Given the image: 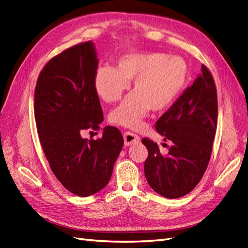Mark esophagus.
Segmentation results:
<instances>
[{
  "mask_svg": "<svg viewBox=\"0 0 248 248\" xmlns=\"http://www.w3.org/2000/svg\"><path fill=\"white\" fill-rule=\"evenodd\" d=\"M124 145H132L136 144L140 141V137L136 135L135 133L126 131L124 133Z\"/></svg>",
  "mask_w": 248,
  "mask_h": 248,
  "instance_id": "1",
  "label": "esophagus"
}]
</instances>
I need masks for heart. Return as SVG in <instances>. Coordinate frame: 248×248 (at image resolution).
Wrapping results in <instances>:
<instances>
[{"instance_id":"1","label":"heart","mask_w":248,"mask_h":248,"mask_svg":"<svg viewBox=\"0 0 248 248\" xmlns=\"http://www.w3.org/2000/svg\"><path fill=\"white\" fill-rule=\"evenodd\" d=\"M189 66L179 55L130 51L116 61V67H100L94 75V88L105 103H114L129 89L133 91L111 111L114 124L137 129L150 109L163 112L172 107L186 90Z\"/></svg>"}]
</instances>
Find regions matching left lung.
<instances>
[{
	"label": "left lung",
	"instance_id": "left-lung-1",
	"mask_svg": "<svg viewBox=\"0 0 248 248\" xmlns=\"http://www.w3.org/2000/svg\"><path fill=\"white\" fill-rule=\"evenodd\" d=\"M218 100L215 81L202 65L201 74L157 120L156 131L170 140L167 154L142 138L149 155L144 175L149 186L166 198H179L196 187L205 173L217 129ZM167 145V143H163Z\"/></svg>",
	"mask_w": 248,
	"mask_h": 248
}]
</instances>
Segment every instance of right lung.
Here are the masks:
<instances>
[{
	"label": "right lung",
	"mask_w": 248,
	"mask_h": 248,
	"mask_svg": "<svg viewBox=\"0 0 248 248\" xmlns=\"http://www.w3.org/2000/svg\"><path fill=\"white\" fill-rule=\"evenodd\" d=\"M96 50L91 41L66 49L43 68L34 91V117L42 148L58 180L69 192L88 197L110 181L124 137L108 125L103 136L82 138L99 130L104 114L94 88Z\"/></svg>",
	"instance_id": "1"
}]
</instances>
